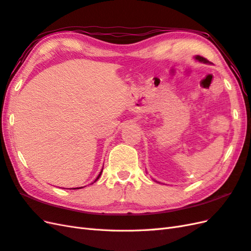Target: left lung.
<instances>
[{
  "mask_svg": "<svg viewBox=\"0 0 251 251\" xmlns=\"http://www.w3.org/2000/svg\"><path fill=\"white\" fill-rule=\"evenodd\" d=\"M195 60H197V61H199V62H202V63H209V61L205 59V58H203V57H201V56H198V55H196L195 57ZM156 181V180H155Z\"/></svg>",
  "mask_w": 251,
  "mask_h": 251,
  "instance_id": "1",
  "label": "left lung"
}]
</instances>
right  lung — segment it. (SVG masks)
<instances>
[{
    "label": "right lung",
    "mask_w": 251,
    "mask_h": 251,
    "mask_svg": "<svg viewBox=\"0 0 251 251\" xmlns=\"http://www.w3.org/2000/svg\"><path fill=\"white\" fill-rule=\"evenodd\" d=\"M101 172H102V170L100 171V174H99V176L96 177V179H95V180H94L93 182H95V181H98V180H99V178H100V175H101ZM93 182H92V183H93ZM82 188H83V187H80V188H74L73 190H76V189H82Z\"/></svg>",
    "instance_id": "1"
}]
</instances>
